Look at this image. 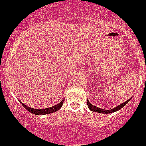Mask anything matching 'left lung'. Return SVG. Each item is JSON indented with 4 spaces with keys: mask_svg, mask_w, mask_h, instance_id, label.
I'll list each match as a JSON object with an SVG mask.
<instances>
[{
    "mask_svg": "<svg viewBox=\"0 0 146 146\" xmlns=\"http://www.w3.org/2000/svg\"><path fill=\"white\" fill-rule=\"evenodd\" d=\"M131 98L130 99H128V100H126V101H125L124 103H121V104H120L119 106H116L115 108H114L113 109H110V110H105V109H103V108H98V107H96V106H93V105H92L91 103L89 102L88 100H87V105H88V108L90 109V111H93V112H96V113H114L115 112V111H118V110H121L122 108H123L124 106H125V105L127 104V103H128V102L131 100Z\"/></svg>",
    "mask_w": 146,
    "mask_h": 146,
    "instance_id": "1",
    "label": "left lung"
}]
</instances>
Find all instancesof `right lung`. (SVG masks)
I'll return each instance as SVG.
<instances>
[{"label":"right lung","mask_w":146,"mask_h":146,"mask_svg":"<svg viewBox=\"0 0 146 146\" xmlns=\"http://www.w3.org/2000/svg\"><path fill=\"white\" fill-rule=\"evenodd\" d=\"M63 101H64V100H62L60 103H58V104L56 105V106H52V107L47 108H43V109H35V108H30L28 107V106H27L26 105L23 104L22 102L21 101L20 102H21V104L23 105V106L26 109L27 111L31 112V113L35 114V115H46V114L52 113H54L56 112V111L60 110V108H61L62 106H63Z\"/></svg>","instance_id":"1"}]
</instances>
